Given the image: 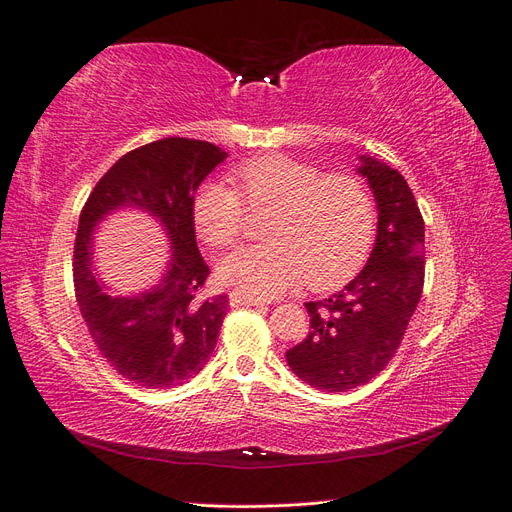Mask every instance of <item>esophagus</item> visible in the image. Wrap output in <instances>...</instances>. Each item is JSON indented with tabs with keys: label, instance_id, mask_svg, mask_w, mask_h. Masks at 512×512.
Instances as JSON below:
<instances>
[{
	"label": "esophagus",
	"instance_id": "34e87169",
	"mask_svg": "<svg viewBox=\"0 0 512 512\" xmlns=\"http://www.w3.org/2000/svg\"><path fill=\"white\" fill-rule=\"evenodd\" d=\"M230 305L232 307H250V305H265V301L260 299H254V297H247V294H241V292H230Z\"/></svg>",
	"mask_w": 512,
	"mask_h": 512
}]
</instances>
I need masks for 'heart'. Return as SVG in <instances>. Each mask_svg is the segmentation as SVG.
Returning <instances> with one entry per match:
<instances>
[{
  "label": "heart",
  "mask_w": 512,
  "mask_h": 512,
  "mask_svg": "<svg viewBox=\"0 0 512 512\" xmlns=\"http://www.w3.org/2000/svg\"><path fill=\"white\" fill-rule=\"evenodd\" d=\"M235 192L220 181L198 188L192 215L198 235L218 250L243 237L247 207H271L262 235L269 239L222 260L224 286L247 297H277L305 280L312 290L346 284L361 269L374 241L376 207L361 179L320 175L312 164L280 153L247 160L232 170Z\"/></svg>",
  "instance_id": "1"
}]
</instances>
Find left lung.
Returning <instances> with one entry per match:
<instances>
[{
    "instance_id": "8db88e82",
    "label": "left lung",
    "mask_w": 512,
    "mask_h": 512,
    "mask_svg": "<svg viewBox=\"0 0 512 512\" xmlns=\"http://www.w3.org/2000/svg\"><path fill=\"white\" fill-rule=\"evenodd\" d=\"M356 170L378 205L374 250L348 286L305 303L309 331L286 352L294 374L329 393L361 386L389 365L425 282V222L408 181L369 156Z\"/></svg>"
}]
</instances>
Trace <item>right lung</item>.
Here are the masks:
<instances>
[{"mask_svg":"<svg viewBox=\"0 0 512 512\" xmlns=\"http://www.w3.org/2000/svg\"><path fill=\"white\" fill-rule=\"evenodd\" d=\"M226 151L170 136L119 158L96 183L74 241V292L102 359L145 389H173L194 378L213 354L228 294L200 299L209 267L198 252L192 203L198 185ZM123 206L153 214L167 230L171 262L160 285L141 295H111L90 267L93 228Z\"/></svg>","mask_w":512,"mask_h":512,"instance_id":"obj_1","label":"right lung"}]
</instances>
